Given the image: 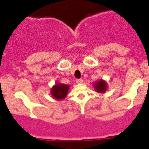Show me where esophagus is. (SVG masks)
Segmentation results:
<instances>
[{"instance_id": "1", "label": "esophagus", "mask_w": 149, "mask_h": 149, "mask_svg": "<svg viewBox=\"0 0 149 149\" xmlns=\"http://www.w3.org/2000/svg\"><path fill=\"white\" fill-rule=\"evenodd\" d=\"M82 81H83V80L81 79H76V82L77 83V84H81V83H82Z\"/></svg>"}]
</instances>
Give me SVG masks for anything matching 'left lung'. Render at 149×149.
Masks as SVG:
<instances>
[{"label": "left lung", "instance_id": "obj_1", "mask_svg": "<svg viewBox=\"0 0 149 149\" xmlns=\"http://www.w3.org/2000/svg\"><path fill=\"white\" fill-rule=\"evenodd\" d=\"M94 87L96 88L97 92H105L107 88V84L103 80H100L99 81L94 84Z\"/></svg>", "mask_w": 149, "mask_h": 149}]
</instances>
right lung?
I'll list each match as a JSON object with an SVG mask.
<instances>
[{"mask_svg": "<svg viewBox=\"0 0 149 149\" xmlns=\"http://www.w3.org/2000/svg\"><path fill=\"white\" fill-rule=\"evenodd\" d=\"M69 90V86L68 85L63 84H58L55 85L51 90V94L56 99L60 100L63 99L67 96Z\"/></svg>", "mask_w": 149, "mask_h": 149, "instance_id": "right-lung-1", "label": "right lung"}]
</instances>
